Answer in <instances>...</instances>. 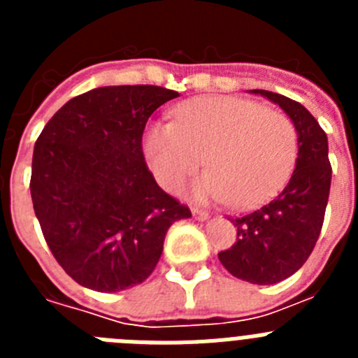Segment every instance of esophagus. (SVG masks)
<instances>
[{"label": "esophagus", "instance_id": "34e87169", "mask_svg": "<svg viewBox=\"0 0 358 358\" xmlns=\"http://www.w3.org/2000/svg\"><path fill=\"white\" fill-rule=\"evenodd\" d=\"M192 213H194V217L197 218V220H206V218L210 217V213H208V211L199 210V208H194V210H192Z\"/></svg>", "mask_w": 358, "mask_h": 358}]
</instances>
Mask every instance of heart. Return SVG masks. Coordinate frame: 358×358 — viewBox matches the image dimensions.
<instances>
[{"mask_svg":"<svg viewBox=\"0 0 358 358\" xmlns=\"http://www.w3.org/2000/svg\"><path fill=\"white\" fill-rule=\"evenodd\" d=\"M173 116L176 123L154 122L143 136L147 163L164 189L181 188L204 157L210 172L195 182V197L252 210L271 201L292 176L299 140L281 110L217 94L186 100Z\"/></svg>","mask_w":358,"mask_h":358,"instance_id":"1","label":"heart"}]
</instances>
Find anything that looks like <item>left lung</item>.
I'll return each mask as SVG.
<instances>
[{"label":"left lung","instance_id":"obj_1","mask_svg":"<svg viewBox=\"0 0 358 358\" xmlns=\"http://www.w3.org/2000/svg\"><path fill=\"white\" fill-rule=\"evenodd\" d=\"M285 110L299 140L296 170L276 199L260 210L231 218L236 242L218 252V260L235 278L273 285L292 276L308 260L321 233L331 166L328 138L317 120L296 100L265 90H252Z\"/></svg>","mask_w":358,"mask_h":358}]
</instances>
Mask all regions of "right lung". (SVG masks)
<instances>
[{"label":"right lung","instance_id":"obj_1","mask_svg":"<svg viewBox=\"0 0 358 358\" xmlns=\"http://www.w3.org/2000/svg\"><path fill=\"white\" fill-rule=\"evenodd\" d=\"M177 96L159 85L96 87L64 103L37 138L34 211L55 260L85 289L143 283L169 227L192 217L159 188L141 148L147 120Z\"/></svg>","mask_w":358,"mask_h":358}]
</instances>
